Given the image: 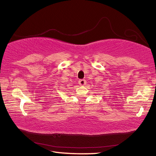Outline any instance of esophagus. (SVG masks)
Wrapping results in <instances>:
<instances>
[{
    "instance_id": "1",
    "label": "esophagus",
    "mask_w": 156,
    "mask_h": 156,
    "mask_svg": "<svg viewBox=\"0 0 156 156\" xmlns=\"http://www.w3.org/2000/svg\"><path fill=\"white\" fill-rule=\"evenodd\" d=\"M78 83L80 85H84V84H86V80H84V79H81V80L78 81Z\"/></svg>"
}]
</instances>
